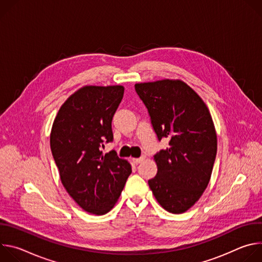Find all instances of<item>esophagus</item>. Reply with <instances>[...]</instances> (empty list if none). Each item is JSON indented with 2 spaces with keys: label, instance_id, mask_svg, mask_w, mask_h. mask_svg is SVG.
<instances>
[{
  "label": "esophagus",
  "instance_id": "34e87169",
  "mask_svg": "<svg viewBox=\"0 0 262 262\" xmlns=\"http://www.w3.org/2000/svg\"><path fill=\"white\" fill-rule=\"evenodd\" d=\"M144 160H145V157H141V158H138V159H133V162H134L135 164H140V163H142Z\"/></svg>",
  "mask_w": 262,
  "mask_h": 262
}]
</instances>
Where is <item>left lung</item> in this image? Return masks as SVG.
I'll return each mask as SVG.
<instances>
[{"mask_svg":"<svg viewBox=\"0 0 262 262\" xmlns=\"http://www.w3.org/2000/svg\"><path fill=\"white\" fill-rule=\"evenodd\" d=\"M135 89L148 108L154 129L169 147L155 156L158 174L148 181L160 205L171 213L190 209L210 180L217 140L209 110L181 80L138 83Z\"/></svg>","mask_w":262,"mask_h":262,"instance_id":"left-lung-1","label":"left lung"}]
</instances>
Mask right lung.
Listing matches in <instances>:
<instances>
[{"label": "right lung", "instance_id": "obj_1", "mask_svg": "<svg viewBox=\"0 0 262 262\" xmlns=\"http://www.w3.org/2000/svg\"><path fill=\"white\" fill-rule=\"evenodd\" d=\"M124 87L84 86L71 94L53 122L50 144L60 179L85 211L101 215L118 201L130 164L101 147L113 140L112 119Z\"/></svg>", "mask_w": 262, "mask_h": 262}]
</instances>
